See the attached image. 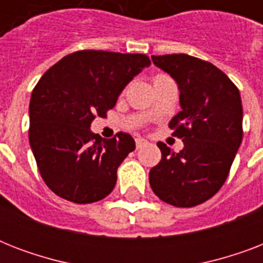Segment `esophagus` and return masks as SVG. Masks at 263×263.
<instances>
[{
    "instance_id": "1",
    "label": "esophagus",
    "mask_w": 263,
    "mask_h": 263,
    "mask_svg": "<svg viewBox=\"0 0 263 263\" xmlns=\"http://www.w3.org/2000/svg\"><path fill=\"white\" fill-rule=\"evenodd\" d=\"M135 142H136V147L138 148L143 147V146H146V144H147V140L143 139V138H136Z\"/></svg>"
}]
</instances>
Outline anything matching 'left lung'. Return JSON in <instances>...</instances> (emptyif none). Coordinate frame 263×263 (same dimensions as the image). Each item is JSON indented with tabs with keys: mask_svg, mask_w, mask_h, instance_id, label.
<instances>
[{
	"mask_svg": "<svg viewBox=\"0 0 263 263\" xmlns=\"http://www.w3.org/2000/svg\"><path fill=\"white\" fill-rule=\"evenodd\" d=\"M154 65L172 76L181 110L171 120L184 148L175 154L158 143L162 158L148 173L161 200L192 208L210 199L228 177L243 139L240 92L213 64L188 54L153 55Z\"/></svg>",
	"mask_w": 263,
	"mask_h": 263,
	"instance_id": "1",
	"label": "left lung"
}]
</instances>
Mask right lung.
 Instances as JSON below:
<instances>
[{
    "label": "right lung",
    "instance_id": "1",
    "mask_svg": "<svg viewBox=\"0 0 263 263\" xmlns=\"http://www.w3.org/2000/svg\"><path fill=\"white\" fill-rule=\"evenodd\" d=\"M144 54L80 50L65 55L41 78L30 101V138L39 173L55 195L92 203L113 191L117 169L135 150L129 134L102 139L91 131L142 69Z\"/></svg>",
    "mask_w": 263,
    "mask_h": 263
}]
</instances>
